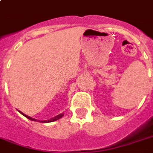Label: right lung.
<instances>
[{"label":"right lung","instance_id":"1","mask_svg":"<svg viewBox=\"0 0 153 153\" xmlns=\"http://www.w3.org/2000/svg\"><path fill=\"white\" fill-rule=\"evenodd\" d=\"M20 113V114H22L23 116H25V117H27V119H29V120H31V121H36L37 120L36 119H35V118H32V117H31L29 116H27V115H26V114H25L24 113H22L21 111H19ZM64 114H63V113L62 114H59V115H57V116H55V117H53V118H51V119H49V120H45V121H39V122H42V123H49V122H52V121H57V120H59V119H60L61 117H62V116H63Z\"/></svg>","mask_w":153,"mask_h":153}]
</instances>
